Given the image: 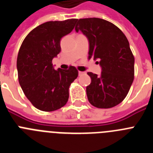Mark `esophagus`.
<instances>
[{
	"instance_id": "esophagus-1",
	"label": "esophagus",
	"mask_w": 153,
	"mask_h": 153,
	"mask_svg": "<svg viewBox=\"0 0 153 153\" xmlns=\"http://www.w3.org/2000/svg\"><path fill=\"white\" fill-rule=\"evenodd\" d=\"M85 74V72H82V71H79V76L82 75V74Z\"/></svg>"
}]
</instances>
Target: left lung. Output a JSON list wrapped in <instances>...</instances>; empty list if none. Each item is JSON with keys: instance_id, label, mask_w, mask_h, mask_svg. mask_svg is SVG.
I'll list each match as a JSON object with an SVG mask.
<instances>
[{"instance_id": "1", "label": "left lung", "mask_w": 153, "mask_h": 153, "mask_svg": "<svg viewBox=\"0 0 153 153\" xmlns=\"http://www.w3.org/2000/svg\"><path fill=\"white\" fill-rule=\"evenodd\" d=\"M76 32L81 30L90 43L89 59L100 60V76L88 72L91 83L86 95L91 105L100 109L116 106L123 100L134 79V56L123 31L103 19L77 20ZM99 63V62H98Z\"/></svg>"}]
</instances>
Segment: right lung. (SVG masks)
Returning <instances> with one entry per match:
<instances>
[{
  "label": "right lung",
  "mask_w": 153,
  "mask_h": 153,
  "mask_svg": "<svg viewBox=\"0 0 153 153\" xmlns=\"http://www.w3.org/2000/svg\"><path fill=\"white\" fill-rule=\"evenodd\" d=\"M77 19L48 21L35 27L24 38L17 59L19 83L36 109L45 112L60 109L68 101L70 84L78 70H54L53 58L61 51L60 40L74 28Z\"/></svg>",
  "instance_id": "right-lung-1"
}]
</instances>
